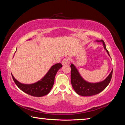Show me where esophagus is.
I'll return each mask as SVG.
<instances>
[{
  "instance_id": "1",
  "label": "esophagus",
  "mask_w": 125,
  "mask_h": 125,
  "mask_svg": "<svg viewBox=\"0 0 125 125\" xmlns=\"http://www.w3.org/2000/svg\"><path fill=\"white\" fill-rule=\"evenodd\" d=\"M69 58H68V57L64 58L62 61V64L63 65L67 64H69Z\"/></svg>"
}]
</instances>
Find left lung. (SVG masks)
<instances>
[{
	"label": "left lung",
	"instance_id": "1",
	"mask_svg": "<svg viewBox=\"0 0 125 125\" xmlns=\"http://www.w3.org/2000/svg\"><path fill=\"white\" fill-rule=\"evenodd\" d=\"M96 42H103L104 48L106 51L109 56H110L108 51L106 48L104 41L103 40H100V41L96 40ZM71 84L72 87L78 95L83 96L94 95L102 92L109 85L113 75V70H112L107 77L103 81L98 83H89L86 82L82 77L77 68L73 63L71 64Z\"/></svg>",
	"mask_w": 125,
	"mask_h": 125
}]
</instances>
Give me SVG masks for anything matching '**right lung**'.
I'll return each instance as SVG.
<instances>
[{
  "label": "right lung",
  "instance_id": "obj_1",
  "mask_svg": "<svg viewBox=\"0 0 125 125\" xmlns=\"http://www.w3.org/2000/svg\"><path fill=\"white\" fill-rule=\"evenodd\" d=\"M62 67V64L57 63L51 67L50 70L42 79L33 84H22L18 81L11 74L15 83L22 92L33 96L41 97L48 94L52 89L54 78L58 71Z\"/></svg>",
  "mask_w": 125,
  "mask_h": 125
}]
</instances>
